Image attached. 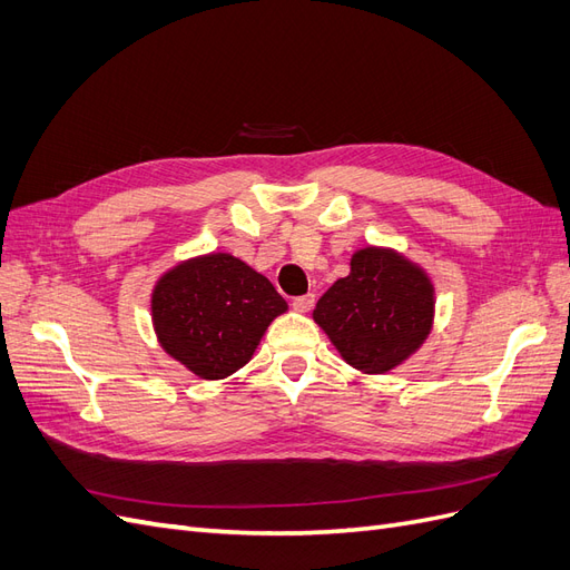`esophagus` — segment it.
Listing matches in <instances>:
<instances>
[{"label":"esophagus","instance_id":"1","mask_svg":"<svg viewBox=\"0 0 570 570\" xmlns=\"http://www.w3.org/2000/svg\"><path fill=\"white\" fill-rule=\"evenodd\" d=\"M314 302H316V295H312V292H308V295H302V297H295V299H292V306H295V312L306 314L308 308L314 306Z\"/></svg>","mask_w":570,"mask_h":570}]
</instances>
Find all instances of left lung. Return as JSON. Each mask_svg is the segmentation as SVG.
<instances>
[{
  "label": "left lung",
  "mask_w": 570,
  "mask_h": 570,
  "mask_svg": "<svg viewBox=\"0 0 570 570\" xmlns=\"http://www.w3.org/2000/svg\"><path fill=\"white\" fill-rule=\"evenodd\" d=\"M350 266L347 278L318 299L314 321L350 366L387 373L419 352L433 331V281L387 247L358 249Z\"/></svg>",
  "instance_id": "1"
}]
</instances>
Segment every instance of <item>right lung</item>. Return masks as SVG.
I'll return each instance as SVG.
<instances>
[{
    "label": "right lung",
    "mask_w": 570,
    "mask_h": 570,
    "mask_svg": "<svg viewBox=\"0 0 570 570\" xmlns=\"http://www.w3.org/2000/svg\"><path fill=\"white\" fill-rule=\"evenodd\" d=\"M285 312L287 302L266 275L226 252L176 264L151 289L159 344L202 381H223L243 368Z\"/></svg>",
    "instance_id": "add662e5"
}]
</instances>
